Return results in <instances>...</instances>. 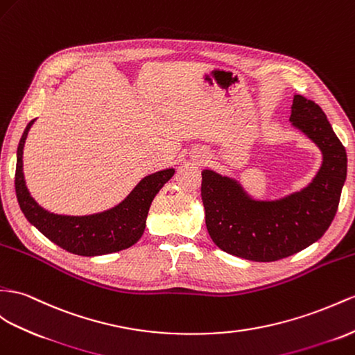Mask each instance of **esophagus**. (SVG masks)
Masks as SVG:
<instances>
[{
  "label": "esophagus",
  "mask_w": 355,
  "mask_h": 355,
  "mask_svg": "<svg viewBox=\"0 0 355 355\" xmlns=\"http://www.w3.org/2000/svg\"><path fill=\"white\" fill-rule=\"evenodd\" d=\"M204 159H205V157H204V154H202V157H199V162H204Z\"/></svg>",
  "instance_id": "obj_1"
}]
</instances>
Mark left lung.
Listing matches in <instances>:
<instances>
[{
  "label": "left lung",
  "instance_id": "8db88e82",
  "mask_svg": "<svg viewBox=\"0 0 355 355\" xmlns=\"http://www.w3.org/2000/svg\"><path fill=\"white\" fill-rule=\"evenodd\" d=\"M289 121L322 154L306 187L277 199H255L239 180L202 171L207 231L226 253L257 262L286 258L320 240L334 219L347 180V151L312 100L294 94Z\"/></svg>",
  "mask_w": 355,
  "mask_h": 355
}]
</instances>
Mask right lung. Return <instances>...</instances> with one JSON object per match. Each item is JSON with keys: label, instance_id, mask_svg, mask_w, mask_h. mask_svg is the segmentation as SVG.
Listing matches in <instances>:
<instances>
[{"label": "right lung", "instance_id": "add662e5", "mask_svg": "<svg viewBox=\"0 0 355 355\" xmlns=\"http://www.w3.org/2000/svg\"><path fill=\"white\" fill-rule=\"evenodd\" d=\"M34 121L25 127L16 153L15 189L26 220L57 246L80 257L107 255L138 243L154 196L174 177L175 169H162L144 177L120 204L109 210L87 216L51 213L35 202L24 177V145Z\"/></svg>", "mask_w": 355, "mask_h": 355}]
</instances>
